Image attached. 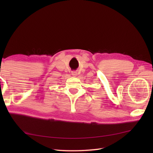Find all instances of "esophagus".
I'll use <instances>...</instances> for the list:
<instances>
[{
    "label": "esophagus",
    "mask_w": 153,
    "mask_h": 153,
    "mask_svg": "<svg viewBox=\"0 0 153 153\" xmlns=\"http://www.w3.org/2000/svg\"><path fill=\"white\" fill-rule=\"evenodd\" d=\"M72 75H74V76H76V75H77V73H76V72H73Z\"/></svg>",
    "instance_id": "esophagus-1"
}]
</instances>
